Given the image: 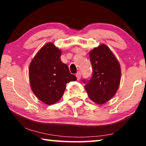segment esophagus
I'll list each match as a JSON object with an SVG mask.
<instances>
[{
	"mask_svg": "<svg viewBox=\"0 0 146 146\" xmlns=\"http://www.w3.org/2000/svg\"><path fill=\"white\" fill-rule=\"evenodd\" d=\"M76 76L78 80L80 79V78H81V72H80V71L78 72L76 74Z\"/></svg>",
	"mask_w": 146,
	"mask_h": 146,
	"instance_id": "obj_1",
	"label": "esophagus"
}]
</instances>
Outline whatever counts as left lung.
Returning a JSON list of instances; mask_svg holds the SVG:
<instances>
[{
  "label": "left lung",
  "instance_id": "8db88e82",
  "mask_svg": "<svg viewBox=\"0 0 146 146\" xmlns=\"http://www.w3.org/2000/svg\"><path fill=\"white\" fill-rule=\"evenodd\" d=\"M92 66L90 80H83L88 96L98 104H103L116 93L121 77L119 62L106 45L102 44L90 52Z\"/></svg>",
  "mask_w": 146,
  "mask_h": 146
}]
</instances>
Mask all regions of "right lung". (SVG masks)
Returning <instances> with one entry per match:
<instances>
[{"instance_id": "right-lung-1", "label": "right lung", "mask_w": 146, "mask_h": 146, "mask_svg": "<svg viewBox=\"0 0 146 146\" xmlns=\"http://www.w3.org/2000/svg\"><path fill=\"white\" fill-rule=\"evenodd\" d=\"M61 50L53 43L45 44L38 52L29 66L31 87L36 96L48 105L62 97L66 84L76 80L60 59Z\"/></svg>"}]
</instances>
